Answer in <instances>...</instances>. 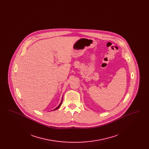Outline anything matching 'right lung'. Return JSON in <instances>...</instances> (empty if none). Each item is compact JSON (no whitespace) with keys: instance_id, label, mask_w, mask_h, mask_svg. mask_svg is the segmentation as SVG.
Returning a JSON list of instances; mask_svg holds the SVG:
<instances>
[{"instance_id":"obj_1","label":"right lung","mask_w":149,"mask_h":149,"mask_svg":"<svg viewBox=\"0 0 149 149\" xmlns=\"http://www.w3.org/2000/svg\"><path fill=\"white\" fill-rule=\"evenodd\" d=\"M62 102H63V98H62V100H61V103H60V104L58 105V106L55 109H54V110H52V111H55V110H56V109H57L58 108H59V107H60V106H61V104H62Z\"/></svg>"}]
</instances>
